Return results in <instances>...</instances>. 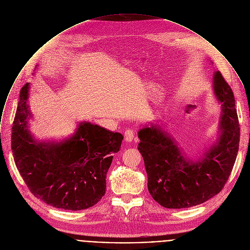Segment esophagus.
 I'll list each match as a JSON object with an SVG mask.
<instances>
[{
    "label": "esophagus",
    "instance_id": "1",
    "mask_svg": "<svg viewBox=\"0 0 250 250\" xmlns=\"http://www.w3.org/2000/svg\"><path fill=\"white\" fill-rule=\"evenodd\" d=\"M134 136H135L134 131H132V130H130V129H129V130H126L125 133H124V139H125V141L128 142V143H130V142L133 141Z\"/></svg>",
    "mask_w": 250,
    "mask_h": 250
}]
</instances>
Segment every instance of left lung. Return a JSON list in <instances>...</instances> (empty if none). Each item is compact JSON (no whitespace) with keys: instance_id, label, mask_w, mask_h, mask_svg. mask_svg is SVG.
<instances>
[{"instance_id":"8db88e82","label":"left lung","mask_w":250,"mask_h":250,"mask_svg":"<svg viewBox=\"0 0 250 250\" xmlns=\"http://www.w3.org/2000/svg\"><path fill=\"white\" fill-rule=\"evenodd\" d=\"M212 90L221 112L215 142L196 158H190L164 129L150 123L138 132L141 152L152 198L167 208H186L205 203L224 187L239 151L240 124L231 87L219 72Z\"/></svg>"}]
</instances>
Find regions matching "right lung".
I'll list each match as a JSON object with an SVG mask.
<instances>
[{
  "label": "right lung",
  "mask_w": 250,
  "mask_h": 250,
  "mask_svg": "<svg viewBox=\"0 0 250 250\" xmlns=\"http://www.w3.org/2000/svg\"><path fill=\"white\" fill-rule=\"evenodd\" d=\"M30 87L26 83L20 90L11 134L22 178L35 197L51 207L68 210L93 207L105 193L106 172L123 136L83 121L69 138L37 140L29 129Z\"/></svg>",
  "instance_id": "right-lung-1"
}]
</instances>
